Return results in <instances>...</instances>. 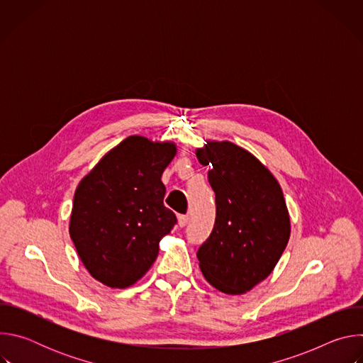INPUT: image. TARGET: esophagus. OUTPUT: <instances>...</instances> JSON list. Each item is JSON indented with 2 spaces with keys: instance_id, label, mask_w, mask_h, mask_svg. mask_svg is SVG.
<instances>
[{
  "instance_id": "1",
  "label": "esophagus",
  "mask_w": 363,
  "mask_h": 363,
  "mask_svg": "<svg viewBox=\"0 0 363 363\" xmlns=\"http://www.w3.org/2000/svg\"><path fill=\"white\" fill-rule=\"evenodd\" d=\"M188 224V216H178V225L185 227Z\"/></svg>"
}]
</instances>
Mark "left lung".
<instances>
[{"instance_id":"8db88e82","label":"left lung","mask_w":363,"mask_h":363,"mask_svg":"<svg viewBox=\"0 0 363 363\" xmlns=\"http://www.w3.org/2000/svg\"><path fill=\"white\" fill-rule=\"evenodd\" d=\"M195 153L211 168L217 203L213 233L196 252L199 269L217 290L247 293L269 277L289 242L283 191L254 155L233 142L206 140Z\"/></svg>"}]
</instances>
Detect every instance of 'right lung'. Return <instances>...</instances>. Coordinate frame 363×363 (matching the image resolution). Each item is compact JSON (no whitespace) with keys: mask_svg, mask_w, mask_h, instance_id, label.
<instances>
[{"mask_svg":"<svg viewBox=\"0 0 363 363\" xmlns=\"http://www.w3.org/2000/svg\"><path fill=\"white\" fill-rule=\"evenodd\" d=\"M175 155L174 142L129 136L77 185L69 233L93 279L126 289L157 260L161 238L177 224L161 181Z\"/></svg>","mask_w":363,"mask_h":363,"instance_id":"obj_1","label":"right lung"}]
</instances>
